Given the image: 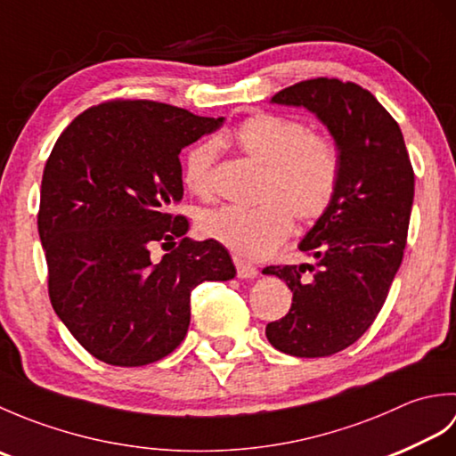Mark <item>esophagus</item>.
<instances>
[{
    "mask_svg": "<svg viewBox=\"0 0 456 456\" xmlns=\"http://www.w3.org/2000/svg\"><path fill=\"white\" fill-rule=\"evenodd\" d=\"M233 263H235L239 278H255L256 276V266L255 265H250V263H247V260L239 258V256L233 258Z\"/></svg>",
    "mask_w": 456,
    "mask_h": 456,
    "instance_id": "1",
    "label": "esophagus"
}]
</instances>
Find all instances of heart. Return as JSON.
Returning <instances> with one entry per match:
<instances>
[{
    "label": "heart",
    "mask_w": 456,
    "mask_h": 456,
    "mask_svg": "<svg viewBox=\"0 0 456 456\" xmlns=\"http://www.w3.org/2000/svg\"><path fill=\"white\" fill-rule=\"evenodd\" d=\"M219 147H235L263 167L250 208L223 206L201 213L200 233L231 253L260 258L273 253L299 223L322 219L331 208L341 180V151L331 134L278 113H253L233 131L217 137ZM217 147L198 142L186 152L182 180L200 198H209L216 180Z\"/></svg>",
    "instance_id": "obj_1"
}]
</instances>
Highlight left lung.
Instances as JSON below:
<instances>
[{
  "label": "left lung",
  "mask_w": 456,
  "mask_h": 456,
  "mask_svg": "<svg viewBox=\"0 0 456 456\" xmlns=\"http://www.w3.org/2000/svg\"><path fill=\"white\" fill-rule=\"evenodd\" d=\"M273 102L304 105L327 125L341 151V180L331 208L299 243L314 265L263 270L294 294L266 337L286 354L329 356L361 338L388 297L408 243L413 167L400 125L362 86L322 76Z\"/></svg>",
  "instance_id": "obj_1"
}]
</instances>
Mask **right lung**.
Masks as SVG:
<instances>
[{
	"label": "right lung",
	"instance_id": "obj_1",
	"mask_svg": "<svg viewBox=\"0 0 456 456\" xmlns=\"http://www.w3.org/2000/svg\"><path fill=\"white\" fill-rule=\"evenodd\" d=\"M223 118L152 100L82 111L56 139L43 172L38 235L48 297L86 351L113 366L170 354L188 333L191 289L231 280L225 247L190 240L178 154ZM180 238L160 261L150 250Z\"/></svg>",
	"mask_w": 456,
	"mask_h": 456
}]
</instances>
